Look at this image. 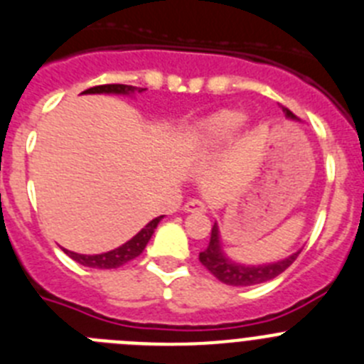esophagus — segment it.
<instances>
[{"mask_svg":"<svg viewBox=\"0 0 364 364\" xmlns=\"http://www.w3.org/2000/svg\"><path fill=\"white\" fill-rule=\"evenodd\" d=\"M185 212H206V206L199 199H188L185 203Z\"/></svg>","mask_w":364,"mask_h":364,"instance_id":"obj_1","label":"esophagus"}]
</instances>
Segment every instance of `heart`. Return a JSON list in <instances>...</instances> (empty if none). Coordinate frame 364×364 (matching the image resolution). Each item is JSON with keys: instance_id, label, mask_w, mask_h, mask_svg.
<instances>
[{"instance_id": "b5f03b06", "label": "heart", "mask_w": 364, "mask_h": 364, "mask_svg": "<svg viewBox=\"0 0 364 364\" xmlns=\"http://www.w3.org/2000/svg\"><path fill=\"white\" fill-rule=\"evenodd\" d=\"M245 123V116L237 110H219L199 121L190 132L188 143L192 146H215L235 136Z\"/></svg>"}]
</instances>
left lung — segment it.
Returning a JSON list of instances; mask_svg holds the SVG:
<instances>
[{
	"label": "left lung",
	"mask_w": 364,
	"mask_h": 364,
	"mask_svg": "<svg viewBox=\"0 0 364 364\" xmlns=\"http://www.w3.org/2000/svg\"><path fill=\"white\" fill-rule=\"evenodd\" d=\"M283 112L288 117L296 119V114L290 112L288 109H283ZM301 254L296 252L290 257L283 261H277V263L270 264H257V267H245V264H237L234 261L227 259V255L223 254L221 245H219V228L214 223L210 234V243L205 250L199 254V261H201L203 267L210 272L212 276L218 277L221 283L230 284V287H252V284H259L264 281H270L274 277H277L279 274H283L294 261L297 259V255Z\"/></svg>",
	"instance_id": "8db88e82"
}]
</instances>
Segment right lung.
Listing matches in <instances>:
<instances>
[{"mask_svg":"<svg viewBox=\"0 0 364 364\" xmlns=\"http://www.w3.org/2000/svg\"><path fill=\"white\" fill-rule=\"evenodd\" d=\"M134 90L141 92V90H145V88H137V87H132V85H117V83L97 85V87L85 90L83 94H103V92L105 94H130L134 92ZM161 218L163 215L152 219V221H150L141 232H137L130 241H127L125 245H121L119 248H114V250L110 252H105V254H97V255H83V254H76V252L65 250V254H67L68 257H72L74 261H77L80 264H83V267H88V268H101V270H103V268H117L121 267V264H125L129 263V261L136 259L137 255L145 250L146 243H149L150 237H152L154 230H156V227H158V223L161 221Z\"/></svg>","mask_w":364,"mask_h":364,"instance_id":"obj_1","label":"right lung"}]
</instances>
